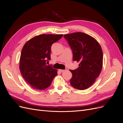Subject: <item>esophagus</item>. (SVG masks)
<instances>
[{"instance_id":"esophagus-1","label":"esophagus","mask_w":123,"mask_h":123,"mask_svg":"<svg viewBox=\"0 0 123 123\" xmlns=\"http://www.w3.org/2000/svg\"><path fill=\"white\" fill-rule=\"evenodd\" d=\"M59 72H64L65 71V70H62V69H59Z\"/></svg>"}]
</instances>
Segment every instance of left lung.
I'll return each instance as SVG.
<instances>
[{"mask_svg":"<svg viewBox=\"0 0 123 123\" xmlns=\"http://www.w3.org/2000/svg\"><path fill=\"white\" fill-rule=\"evenodd\" d=\"M73 53V61L80 62L76 69L70 70L72 77L70 80L73 87L85 90L94 83L101 72L103 54L102 48L94 38L82 32L66 34Z\"/></svg>","mask_w":123,"mask_h":123,"instance_id":"1","label":"left lung"}]
</instances>
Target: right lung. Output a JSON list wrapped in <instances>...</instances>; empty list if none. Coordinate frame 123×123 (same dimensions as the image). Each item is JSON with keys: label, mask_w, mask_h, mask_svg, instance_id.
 <instances>
[{"label": "right lung", "mask_w": 123, "mask_h": 123, "mask_svg": "<svg viewBox=\"0 0 123 123\" xmlns=\"http://www.w3.org/2000/svg\"><path fill=\"white\" fill-rule=\"evenodd\" d=\"M62 36L41 34L30 39L24 45L20 55L19 68L25 80L33 88L46 89L57 75V70L47 65L46 62L51 59L52 44Z\"/></svg>", "instance_id": "obj_1"}]
</instances>
